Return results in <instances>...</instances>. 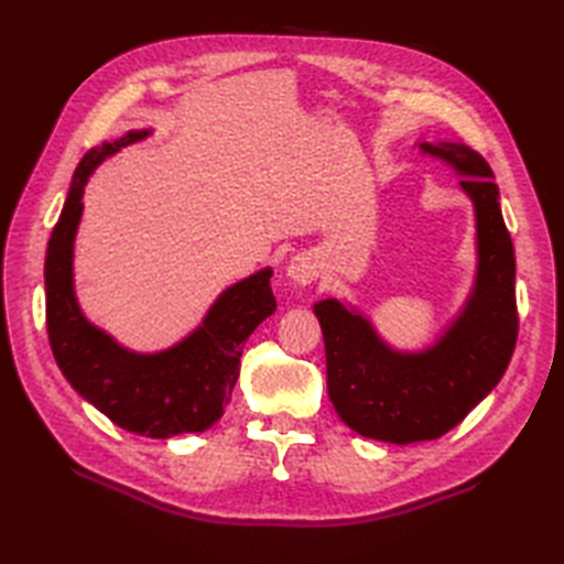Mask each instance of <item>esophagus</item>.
Here are the masks:
<instances>
[{
  "label": "esophagus",
  "instance_id": "obj_1",
  "mask_svg": "<svg viewBox=\"0 0 564 564\" xmlns=\"http://www.w3.org/2000/svg\"><path fill=\"white\" fill-rule=\"evenodd\" d=\"M289 275H291V281H295L297 285H305V283L313 281L315 279V261H313V257H307V254L293 257L291 263H289Z\"/></svg>",
  "mask_w": 564,
  "mask_h": 564
}]
</instances>
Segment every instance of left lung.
Listing matches in <instances>:
<instances>
[{
	"mask_svg": "<svg viewBox=\"0 0 564 564\" xmlns=\"http://www.w3.org/2000/svg\"><path fill=\"white\" fill-rule=\"evenodd\" d=\"M453 166L473 200L477 271L460 315L422 351H400L337 297L315 303L327 354V392L346 426L386 443L431 441L460 424L505 376L517 344V259L495 174L460 142H419Z\"/></svg>",
	"mask_w": 564,
	"mask_h": 564,
	"instance_id": "1",
	"label": "left lung"
}]
</instances>
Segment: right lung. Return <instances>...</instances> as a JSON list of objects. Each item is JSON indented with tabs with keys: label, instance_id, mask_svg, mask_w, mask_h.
Listing matches in <instances>:
<instances>
[{
	"label": "right lung",
	"instance_id": "right-lung-1",
	"mask_svg": "<svg viewBox=\"0 0 564 564\" xmlns=\"http://www.w3.org/2000/svg\"><path fill=\"white\" fill-rule=\"evenodd\" d=\"M152 130H128L84 154L45 251V322L55 361L84 400L126 431L172 438L210 429L230 402L242 344L275 313L271 269L225 289L200 325L164 351L138 354L84 317L75 295V237L94 170Z\"/></svg>",
	"mask_w": 564,
	"mask_h": 564
}]
</instances>
